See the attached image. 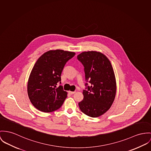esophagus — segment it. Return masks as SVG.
Instances as JSON below:
<instances>
[{
  "mask_svg": "<svg viewBox=\"0 0 151 151\" xmlns=\"http://www.w3.org/2000/svg\"><path fill=\"white\" fill-rule=\"evenodd\" d=\"M68 93H69L70 94V95H73V94H74V93H75V91H70Z\"/></svg>",
  "mask_w": 151,
  "mask_h": 151,
  "instance_id": "obj_1",
  "label": "esophagus"
}]
</instances>
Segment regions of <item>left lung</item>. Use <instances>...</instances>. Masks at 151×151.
Segmentation results:
<instances>
[{"label":"left lung","instance_id":"left-lung-1","mask_svg":"<svg viewBox=\"0 0 151 151\" xmlns=\"http://www.w3.org/2000/svg\"><path fill=\"white\" fill-rule=\"evenodd\" d=\"M77 58L84 65L86 80L91 84L83 91L84 98L79 103V108L88 116H101L111 107L116 95L112 65L104 54L97 51L83 52Z\"/></svg>","mask_w":151,"mask_h":151}]
</instances>
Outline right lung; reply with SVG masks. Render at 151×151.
Returning a JSON list of instances; mask_svg holds the SVG:
<instances>
[{"label":"right lung","mask_w":151,"mask_h":151,"mask_svg":"<svg viewBox=\"0 0 151 151\" xmlns=\"http://www.w3.org/2000/svg\"><path fill=\"white\" fill-rule=\"evenodd\" d=\"M75 55L73 52L50 50L37 60L27 81L28 96L37 109L50 113L63 104L68 93L61 86L57 87V84L61 81L65 64Z\"/></svg>","instance_id":"add662e5"}]
</instances>
